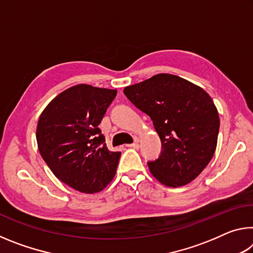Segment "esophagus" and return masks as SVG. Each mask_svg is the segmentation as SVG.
I'll list each match as a JSON object with an SVG mask.
<instances>
[{
    "mask_svg": "<svg viewBox=\"0 0 253 253\" xmlns=\"http://www.w3.org/2000/svg\"><path fill=\"white\" fill-rule=\"evenodd\" d=\"M127 147H130V148L138 149V148H139V144H138V142H135V143H132V144L127 145Z\"/></svg>",
    "mask_w": 253,
    "mask_h": 253,
    "instance_id": "34e87169",
    "label": "esophagus"
}]
</instances>
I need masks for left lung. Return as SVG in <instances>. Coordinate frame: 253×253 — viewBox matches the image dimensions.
I'll return each mask as SVG.
<instances>
[{"label":"left lung","mask_w":253,"mask_h":253,"mask_svg":"<svg viewBox=\"0 0 253 253\" xmlns=\"http://www.w3.org/2000/svg\"><path fill=\"white\" fill-rule=\"evenodd\" d=\"M124 93L153 121L162 142L148 162L154 177L170 187L186 185L207 168L215 152L220 119L211 97L181 77L160 74L128 85Z\"/></svg>","instance_id":"1"}]
</instances>
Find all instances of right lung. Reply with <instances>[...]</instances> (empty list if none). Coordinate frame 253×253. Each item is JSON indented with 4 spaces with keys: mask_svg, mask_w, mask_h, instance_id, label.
<instances>
[{
    "mask_svg": "<svg viewBox=\"0 0 253 253\" xmlns=\"http://www.w3.org/2000/svg\"><path fill=\"white\" fill-rule=\"evenodd\" d=\"M117 90L77 84L42 111L37 127L39 152L60 181L83 193H97L116 173L121 152H110L98 127Z\"/></svg>",
    "mask_w": 253,
    "mask_h": 253,
    "instance_id": "right-lung-1",
    "label": "right lung"
}]
</instances>
